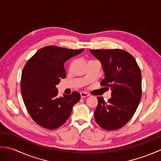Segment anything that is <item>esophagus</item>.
<instances>
[{"instance_id":"1","label":"esophagus","mask_w":161,"mask_h":161,"mask_svg":"<svg viewBox=\"0 0 161 161\" xmlns=\"http://www.w3.org/2000/svg\"><path fill=\"white\" fill-rule=\"evenodd\" d=\"M80 95H81V98H84V97L89 96V95H88L87 93H85V92H81V93H80Z\"/></svg>"}]
</instances>
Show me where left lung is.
I'll return each mask as SVG.
<instances>
[{
  "instance_id": "left-lung-1",
  "label": "left lung",
  "mask_w": 161,
  "mask_h": 161,
  "mask_svg": "<svg viewBox=\"0 0 161 161\" xmlns=\"http://www.w3.org/2000/svg\"><path fill=\"white\" fill-rule=\"evenodd\" d=\"M90 52L103 68L105 77L100 84L111 91V97L107 102L103 97H97L95 121L104 129H118L131 119L141 101V69L134 57L125 50H90Z\"/></svg>"
}]
</instances>
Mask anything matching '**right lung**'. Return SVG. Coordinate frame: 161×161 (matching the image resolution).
I'll list each match as a JSON object with an SVG mask.
<instances>
[{
	"instance_id": "obj_1",
	"label": "right lung",
	"mask_w": 161,
	"mask_h": 161,
	"mask_svg": "<svg viewBox=\"0 0 161 161\" xmlns=\"http://www.w3.org/2000/svg\"><path fill=\"white\" fill-rule=\"evenodd\" d=\"M83 51L46 46L37 51L24 66L20 80L23 100L33 120L42 127L54 129L64 125L73 106L80 101L81 95L75 91L58 97L56 85L66 77L64 63Z\"/></svg>"
}]
</instances>
